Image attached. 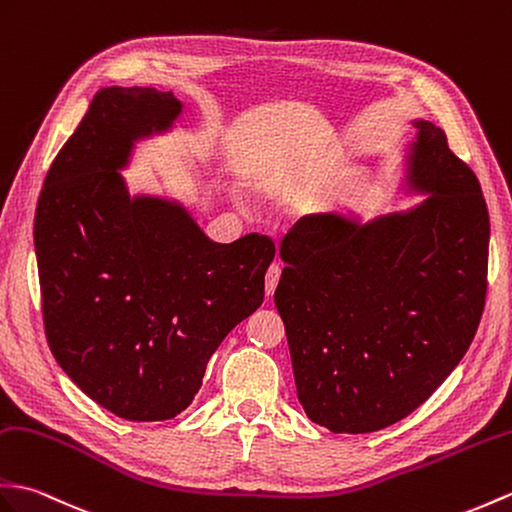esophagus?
I'll return each mask as SVG.
<instances>
[{
  "label": "esophagus",
  "mask_w": 512,
  "mask_h": 512,
  "mask_svg": "<svg viewBox=\"0 0 512 512\" xmlns=\"http://www.w3.org/2000/svg\"><path fill=\"white\" fill-rule=\"evenodd\" d=\"M279 277H281V268L279 264H272L266 272V296H272L277 290V283H279Z\"/></svg>",
  "instance_id": "obj_1"
}]
</instances>
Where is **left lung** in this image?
<instances>
[{
	"label": "left lung",
	"mask_w": 512,
	"mask_h": 512,
	"mask_svg": "<svg viewBox=\"0 0 512 512\" xmlns=\"http://www.w3.org/2000/svg\"><path fill=\"white\" fill-rule=\"evenodd\" d=\"M399 194L423 200L362 220L305 216L285 235L275 305L307 417L366 434L408 417L454 371L480 325L489 209L436 124L414 117Z\"/></svg>",
	"instance_id": "left-lung-1"
}]
</instances>
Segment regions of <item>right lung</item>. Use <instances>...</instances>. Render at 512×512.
<instances>
[{
  "label": "right lung",
  "instance_id": "1",
  "mask_svg": "<svg viewBox=\"0 0 512 512\" xmlns=\"http://www.w3.org/2000/svg\"><path fill=\"white\" fill-rule=\"evenodd\" d=\"M172 91L109 87L58 152L34 216L43 323L56 362L126 421H165L202 386L229 331L264 301L275 244L211 242L178 198L130 192L139 141L170 135Z\"/></svg>",
  "mask_w": 512,
  "mask_h": 512
}]
</instances>
